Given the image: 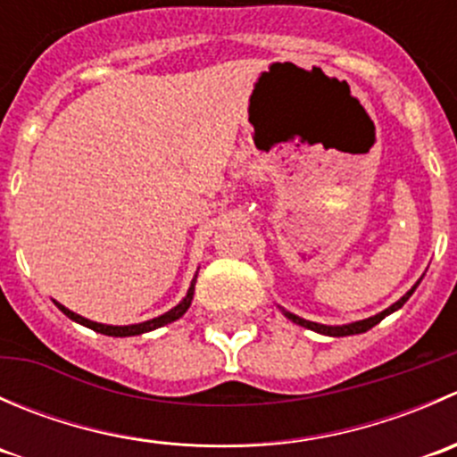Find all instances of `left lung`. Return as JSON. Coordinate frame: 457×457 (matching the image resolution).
I'll return each mask as SVG.
<instances>
[{
  "label": "left lung",
  "instance_id": "1",
  "mask_svg": "<svg viewBox=\"0 0 457 457\" xmlns=\"http://www.w3.org/2000/svg\"><path fill=\"white\" fill-rule=\"evenodd\" d=\"M420 280H422V278H420ZM420 280H418V283L413 285V287L409 289V292L404 294V296L400 298V301H395L394 305L386 307L385 312H380V314H376V316L365 318V320L347 322V325H320V322H312V320H305V318H301V316L292 314V312H287V310H285V307H280V305H278V310L283 312V316H285V318H289V320L296 322V325L305 327V329H312V331H316V334H322V336H334V338H340V336H356V334H365V331H370L373 325H378V322H380L382 318L389 316V314H394V312H398L400 307H403L404 303H407L409 298H411V294L416 292V287H418V285H420Z\"/></svg>",
  "mask_w": 457,
  "mask_h": 457
}]
</instances>
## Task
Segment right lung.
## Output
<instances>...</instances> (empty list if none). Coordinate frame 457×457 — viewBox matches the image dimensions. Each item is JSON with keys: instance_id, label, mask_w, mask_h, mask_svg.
<instances>
[{"instance_id": "1", "label": "right lung", "mask_w": 457, "mask_h": 457, "mask_svg": "<svg viewBox=\"0 0 457 457\" xmlns=\"http://www.w3.org/2000/svg\"><path fill=\"white\" fill-rule=\"evenodd\" d=\"M196 276H199V271H196V274H195V278H192L190 287H187V294H186V296H183V301L179 303L177 307H172V310L165 312V314H161V316H156V318H150V320L137 322V325H104V322H95V320H90V318H84V316L75 314V312H71V310H68V307H63L62 303L54 301V305H57L59 310L63 312V314L71 318V320L79 322V325H84V327H87V329L96 331V334L114 336V338H126V336H141V334H147V331H154V329H159V327L170 325V322L179 320V318H181L187 310H190L192 298H195Z\"/></svg>"}]
</instances>
